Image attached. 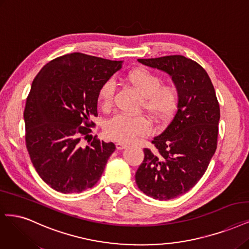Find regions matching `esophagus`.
I'll list each match as a JSON object with an SVG mask.
<instances>
[{
	"label": "esophagus",
	"instance_id": "34e87169",
	"mask_svg": "<svg viewBox=\"0 0 249 249\" xmlns=\"http://www.w3.org/2000/svg\"><path fill=\"white\" fill-rule=\"evenodd\" d=\"M116 148L118 149V150H122V149H124L127 145L126 144H124V143H122V142H117L116 144Z\"/></svg>",
	"mask_w": 249,
	"mask_h": 249
}]
</instances>
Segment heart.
Masks as SVG:
<instances>
[{"label": "heart", "mask_w": 249, "mask_h": 249, "mask_svg": "<svg viewBox=\"0 0 249 249\" xmlns=\"http://www.w3.org/2000/svg\"><path fill=\"white\" fill-rule=\"evenodd\" d=\"M127 81L140 93L142 99L141 108L145 109L154 121L164 123L173 115L177 108L179 93L173 83H161L160 77L144 68L131 71L126 76ZM115 85L108 80L102 85L98 100L104 111H109L113 106ZM151 132V124L144 116L130 117L115 115L110 118L105 125L107 138L122 143H130L145 137Z\"/></svg>", "instance_id": "1"}]
</instances>
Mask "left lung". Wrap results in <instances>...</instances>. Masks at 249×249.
Masks as SVG:
<instances>
[{
	"instance_id": "left-lung-1",
	"label": "left lung",
	"mask_w": 249,
	"mask_h": 249,
	"mask_svg": "<svg viewBox=\"0 0 249 249\" xmlns=\"http://www.w3.org/2000/svg\"><path fill=\"white\" fill-rule=\"evenodd\" d=\"M138 62L168 73L179 93L172 121L144 148L135 178L139 190L160 201L184 195L209 166L217 147L219 104L207 72L183 55L139 58Z\"/></svg>"
}]
</instances>
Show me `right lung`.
Masks as SVG:
<instances>
[{
	"instance_id": "add662e5",
	"label": "right lung",
	"mask_w": 249,
	"mask_h": 249,
	"mask_svg": "<svg viewBox=\"0 0 249 249\" xmlns=\"http://www.w3.org/2000/svg\"><path fill=\"white\" fill-rule=\"evenodd\" d=\"M122 61L74 53L58 56L35 77L24 107L25 144L43 181L63 194L95 185L115 150L96 135L101 87L122 68ZM92 138V137H91Z\"/></svg>"
}]
</instances>
